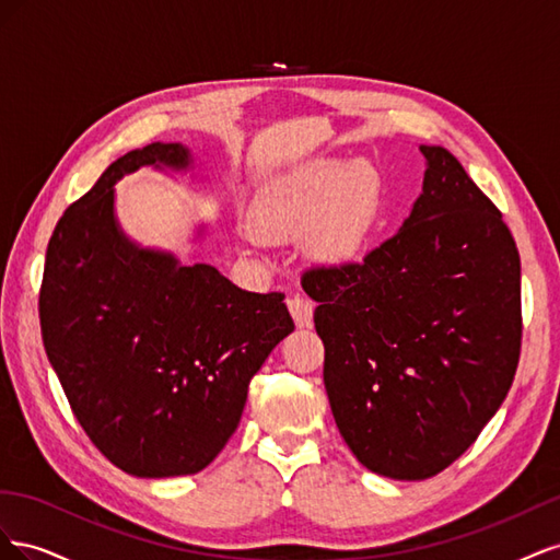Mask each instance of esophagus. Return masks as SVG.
Masks as SVG:
<instances>
[{
    "mask_svg": "<svg viewBox=\"0 0 560 560\" xmlns=\"http://www.w3.org/2000/svg\"><path fill=\"white\" fill-rule=\"evenodd\" d=\"M287 308H290V313H292V317H294V322H296V327H308L311 322H313V301L311 299H306V296H292V299H287Z\"/></svg>",
    "mask_w": 560,
    "mask_h": 560,
    "instance_id": "34e87169",
    "label": "esophagus"
}]
</instances>
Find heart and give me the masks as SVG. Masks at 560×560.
Here are the masks:
<instances>
[{"label":"heart","mask_w":560,"mask_h":560,"mask_svg":"<svg viewBox=\"0 0 560 560\" xmlns=\"http://www.w3.org/2000/svg\"><path fill=\"white\" fill-rule=\"evenodd\" d=\"M378 208V175L366 161L315 159L270 184L257 198L254 219L273 238L308 231L311 257L338 266L364 249Z\"/></svg>","instance_id":"obj_1"}]
</instances>
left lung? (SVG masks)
<instances>
[{"label": "left lung", "mask_w": 560, "mask_h": 560, "mask_svg": "<svg viewBox=\"0 0 560 560\" xmlns=\"http://www.w3.org/2000/svg\"><path fill=\"white\" fill-rule=\"evenodd\" d=\"M422 191L362 264L303 276L325 387L358 460L420 481L457 460L510 393L521 259L502 214L444 147L420 144Z\"/></svg>", "instance_id": "1"}]
</instances>
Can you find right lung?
I'll return each instance as SVG.
<instances>
[{
	"label": "right lung",
	"mask_w": 560,
	"mask_h": 560,
	"mask_svg": "<svg viewBox=\"0 0 560 560\" xmlns=\"http://www.w3.org/2000/svg\"><path fill=\"white\" fill-rule=\"evenodd\" d=\"M140 167L198 175L189 147L151 142L65 210L46 249L42 338L81 428L116 467L184 477L226 446L252 376L294 322L282 294L245 292L210 264L130 238L114 186ZM206 235L200 222L191 243Z\"/></svg>",
	"instance_id": "obj_1"
}]
</instances>
